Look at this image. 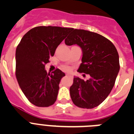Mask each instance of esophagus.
<instances>
[{
    "instance_id": "obj_1",
    "label": "esophagus",
    "mask_w": 134,
    "mask_h": 134,
    "mask_svg": "<svg viewBox=\"0 0 134 134\" xmlns=\"http://www.w3.org/2000/svg\"><path fill=\"white\" fill-rule=\"evenodd\" d=\"M66 76H70L69 74H66Z\"/></svg>"
}]
</instances>
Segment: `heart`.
<instances>
[{"label":"heart","instance_id":"b5f03b06","mask_svg":"<svg viewBox=\"0 0 134 134\" xmlns=\"http://www.w3.org/2000/svg\"><path fill=\"white\" fill-rule=\"evenodd\" d=\"M64 69L65 70H69L70 68H68V67H65V68H64Z\"/></svg>","mask_w":134,"mask_h":134}]
</instances>
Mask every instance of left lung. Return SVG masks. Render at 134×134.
Returning <instances> with one entry per match:
<instances>
[{"mask_svg": "<svg viewBox=\"0 0 134 134\" xmlns=\"http://www.w3.org/2000/svg\"><path fill=\"white\" fill-rule=\"evenodd\" d=\"M67 46L78 45L82 52L78 72L89 75L84 80L74 77L70 88L72 102L77 107L93 109L108 97L119 73V54L114 45L105 37L83 29H73L65 40Z\"/></svg>", "mask_w": 134, "mask_h": 134, "instance_id": "obj_1", "label": "left lung"}]
</instances>
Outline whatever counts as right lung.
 <instances>
[{
	"instance_id": "right-lung-1",
	"label": "right lung",
	"mask_w": 134,
	"mask_h": 134,
	"mask_svg": "<svg viewBox=\"0 0 134 134\" xmlns=\"http://www.w3.org/2000/svg\"><path fill=\"white\" fill-rule=\"evenodd\" d=\"M73 29L52 26L34 27L25 34L16 47V80L27 99L37 107H49L56 100L59 84L65 74L60 69L48 74L45 65Z\"/></svg>"
}]
</instances>
